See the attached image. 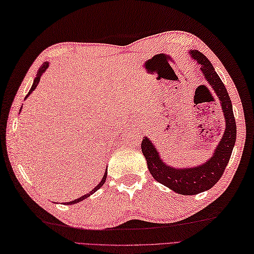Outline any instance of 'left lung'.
I'll return each instance as SVG.
<instances>
[{
  "instance_id": "left-lung-1",
  "label": "left lung",
  "mask_w": 254,
  "mask_h": 254,
  "mask_svg": "<svg viewBox=\"0 0 254 254\" xmlns=\"http://www.w3.org/2000/svg\"><path fill=\"white\" fill-rule=\"evenodd\" d=\"M189 54L200 65V73L220 102L226 125L224 134L211 157L196 167L177 168L170 165L164 162L157 147L148 137H143L141 142V151L146 158L149 172L154 180L181 195H196L213 188L229 162L237 139V125L232 104L219 75L216 73L210 61L198 50H190Z\"/></svg>"
}]
</instances>
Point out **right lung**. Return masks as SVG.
<instances>
[{"label": "right lung", "instance_id": "right-lung-1", "mask_svg": "<svg viewBox=\"0 0 254 254\" xmlns=\"http://www.w3.org/2000/svg\"><path fill=\"white\" fill-rule=\"evenodd\" d=\"M48 66H49V62H45V64L41 65V68L38 70V72H37V75H36V77L34 79V82H33V85H32V87H30V90H29V92H28V94L26 95V97H25V100L26 98H27L30 94H32V92L36 89V87H37V85H38V83H39V81H40V77H41V75H43L45 72H46V70L48 69ZM20 111H22V107H20ZM19 111V112H20ZM106 178H107V169L105 170V173H104V175H103V178H102V180H101V182L98 183L94 189H93L90 193H87V194H85V195H83V196H81V197H79V198H76V199H74V200H72V201H68V203H64V205H73V204H76V203H80V201H82V200H84L85 198H87L89 197V196H91L93 193H95L97 190H100L103 185H104V183H105V181H106Z\"/></svg>", "mask_w": 254, "mask_h": 254}]
</instances>
